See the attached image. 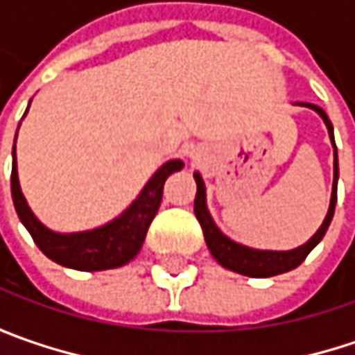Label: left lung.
Wrapping results in <instances>:
<instances>
[{
	"mask_svg": "<svg viewBox=\"0 0 355 355\" xmlns=\"http://www.w3.org/2000/svg\"><path fill=\"white\" fill-rule=\"evenodd\" d=\"M298 107L313 108L322 123L327 125V131H329V139L333 144V191H331V203H329V209H327V216L320 224V228L298 248H292V250H261V248H250L241 245V243H234L232 239H228L214 222L209 209H207V203H205V182L199 173H193L195 182H197V195H195V216L201 224V230H203V236H205V243L209 252L214 254V259L230 269V271H236L241 275H247V277H271V275H279V273H286V271H292L296 269L313 248L319 245L333 220V214H335V203H337V178H339V164H337V148H335V137H333V125L327 116V112L317 105H311V103H296Z\"/></svg>",
	"mask_w": 355,
	"mask_h": 355,
	"instance_id": "left-lung-1",
	"label": "left lung"
}]
</instances>
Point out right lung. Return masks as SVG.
I'll return each instance as SVG.
<instances>
[{
    "label": "right lung",
    "mask_w": 355,
    "mask_h": 355,
    "mask_svg": "<svg viewBox=\"0 0 355 355\" xmlns=\"http://www.w3.org/2000/svg\"><path fill=\"white\" fill-rule=\"evenodd\" d=\"M16 137H18V131H16ZM182 166H184L182 160L164 162L146 182L141 193L131 201V205L105 226H98L94 230H84V232L61 234V232L49 230L28 207L26 197L22 195V189H20V180H18L16 144H14L12 148V199H14V205L22 224L31 232L36 247L51 261L69 269H78V271L114 269L135 259V254L141 250L148 228L154 216L158 214L164 182Z\"/></svg>",
    "instance_id": "right-lung-1"
}]
</instances>
